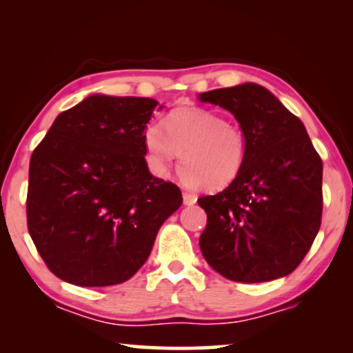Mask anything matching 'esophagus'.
Here are the masks:
<instances>
[{
  "instance_id": "34e87169",
  "label": "esophagus",
  "mask_w": 353,
  "mask_h": 353,
  "mask_svg": "<svg viewBox=\"0 0 353 353\" xmlns=\"http://www.w3.org/2000/svg\"><path fill=\"white\" fill-rule=\"evenodd\" d=\"M196 201H197V196L196 194H192V192H190V191L183 192V202H185V205L196 204Z\"/></svg>"
}]
</instances>
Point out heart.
Returning a JSON list of instances; mask_svg holds the SVG:
<instances>
[{
    "mask_svg": "<svg viewBox=\"0 0 353 353\" xmlns=\"http://www.w3.org/2000/svg\"><path fill=\"white\" fill-rule=\"evenodd\" d=\"M149 161L167 168L180 157L178 173L186 185L220 191L239 176L248 156V138L238 125L207 109H176L143 134Z\"/></svg>",
    "mask_w": 353,
    "mask_h": 353,
    "instance_id": "heart-1",
    "label": "heart"
}]
</instances>
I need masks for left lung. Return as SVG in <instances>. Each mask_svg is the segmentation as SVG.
<instances>
[{
	"instance_id": "1",
	"label": "left lung",
	"mask_w": 353,
	"mask_h": 353,
	"mask_svg": "<svg viewBox=\"0 0 353 353\" xmlns=\"http://www.w3.org/2000/svg\"><path fill=\"white\" fill-rule=\"evenodd\" d=\"M230 110L248 138L239 176L197 199L207 214L199 238L207 263L239 283H265L299 267L321 225L323 162L301 119L257 83L199 94Z\"/></svg>"
}]
</instances>
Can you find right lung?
<instances>
[{"label": "right lung", "instance_id": "right-lung-1", "mask_svg": "<svg viewBox=\"0 0 353 353\" xmlns=\"http://www.w3.org/2000/svg\"><path fill=\"white\" fill-rule=\"evenodd\" d=\"M157 105L151 98L91 94L57 115L33 151L28 233L62 281H127L183 204L180 188L154 176L144 159L143 134Z\"/></svg>", "mask_w": 353, "mask_h": 353}]
</instances>
